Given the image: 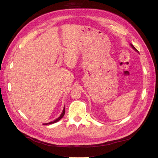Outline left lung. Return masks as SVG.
<instances>
[{"label": "left lung", "mask_w": 158, "mask_h": 158, "mask_svg": "<svg viewBox=\"0 0 158 158\" xmlns=\"http://www.w3.org/2000/svg\"><path fill=\"white\" fill-rule=\"evenodd\" d=\"M131 47H132V49H135V51H137V49H136V48H135V47H134V46H133V45H132V44H131Z\"/></svg>", "instance_id": "obj_1"}]
</instances>
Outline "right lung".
<instances>
[{"mask_svg": "<svg viewBox=\"0 0 158 158\" xmlns=\"http://www.w3.org/2000/svg\"><path fill=\"white\" fill-rule=\"evenodd\" d=\"M64 113H65V107H64V109H63V112H62V113H61V114L60 115V117H59L58 118H57L56 119H55V121H51V122H50V123H44V125H50V124H52V123H56V122H58L60 119H61L62 118H63V117H64Z\"/></svg>", "mask_w": 158, "mask_h": 158, "instance_id": "add662e5", "label": "right lung"}]
</instances>
